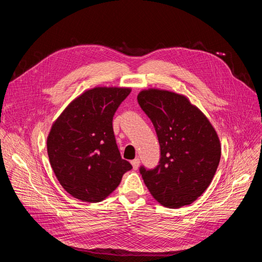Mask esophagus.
Wrapping results in <instances>:
<instances>
[{
  "instance_id": "1",
  "label": "esophagus",
  "mask_w": 262,
  "mask_h": 262,
  "mask_svg": "<svg viewBox=\"0 0 262 262\" xmlns=\"http://www.w3.org/2000/svg\"><path fill=\"white\" fill-rule=\"evenodd\" d=\"M131 165H132L133 169L137 170L139 168V166H140V160H139V158H136V160L131 161Z\"/></svg>"
}]
</instances>
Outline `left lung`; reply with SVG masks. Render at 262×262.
<instances>
[{"label":"left lung","instance_id":"1","mask_svg":"<svg viewBox=\"0 0 262 262\" xmlns=\"http://www.w3.org/2000/svg\"><path fill=\"white\" fill-rule=\"evenodd\" d=\"M138 102L152 121L161 146L156 167H140L144 184L166 208L191 204L216 172L221 158L216 131L184 95L149 89L138 95Z\"/></svg>","mask_w":262,"mask_h":262}]
</instances>
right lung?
I'll list each match as a JSON object with an SVG mask.
<instances>
[{"instance_id": "1", "label": "right lung", "mask_w": 262, "mask_h": 262, "mask_svg": "<svg viewBox=\"0 0 262 262\" xmlns=\"http://www.w3.org/2000/svg\"><path fill=\"white\" fill-rule=\"evenodd\" d=\"M131 89L95 87L63 110L47 139L51 167L60 185L85 202H100L132 168L116 143L113 118Z\"/></svg>"}]
</instances>
